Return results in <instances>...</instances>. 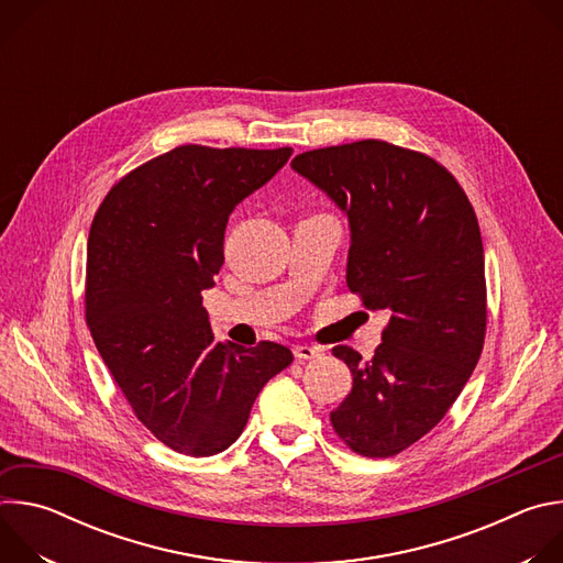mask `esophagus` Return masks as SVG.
I'll return each instance as SVG.
<instances>
[{
	"label": "esophagus",
	"mask_w": 563,
	"mask_h": 563,
	"mask_svg": "<svg viewBox=\"0 0 563 563\" xmlns=\"http://www.w3.org/2000/svg\"><path fill=\"white\" fill-rule=\"evenodd\" d=\"M294 356L298 361H309V358L320 356V350L313 347V345H294Z\"/></svg>",
	"instance_id": "obj_1"
}]
</instances>
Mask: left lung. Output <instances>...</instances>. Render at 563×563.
Instances as JSON below:
<instances>
[{"label": "left lung", "instance_id": "1", "mask_svg": "<svg viewBox=\"0 0 563 563\" xmlns=\"http://www.w3.org/2000/svg\"><path fill=\"white\" fill-rule=\"evenodd\" d=\"M291 169L350 220V291L367 309L391 311L369 361L347 345L332 350L354 376L332 426L356 454L394 456L448 415L484 350L474 209L437 159L383 140L305 151Z\"/></svg>", "mask_w": 563, "mask_h": 563}]
</instances>
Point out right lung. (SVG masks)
I'll return each mask as SVG.
<instances>
[{"label": "right lung", "mask_w": 563, "mask_h": 563, "mask_svg": "<svg viewBox=\"0 0 563 563\" xmlns=\"http://www.w3.org/2000/svg\"><path fill=\"white\" fill-rule=\"evenodd\" d=\"M289 155L183 144L126 174L93 218L87 325L135 417L180 454L227 450L265 383L294 361L272 341L216 343L202 307L233 207Z\"/></svg>", "instance_id": "obj_1"}]
</instances>
